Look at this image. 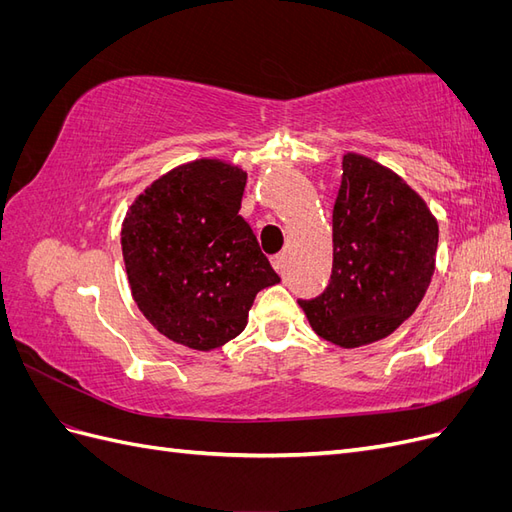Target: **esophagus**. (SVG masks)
Wrapping results in <instances>:
<instances>
[{
  "mask_svg": "<svg viewBox=\"0 0 512 512\" xmlns=\"http://www.w3.org/2000/svg\"><path fill=\"white\" fill-rule=\"evenodd\" d=\"M271 262H273V267H275L277 273H284V269H286V258H284V254H275V256L271 258Z\"/></svg>",
  "mask_w": 512,
  "mask_h": 512,
  "instance_id": "esophagus-1",
  "label": "esophagus"
}]
</instances>
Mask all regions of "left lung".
<instances>
[{
  "instance_id": "obj_1",
  "label": "left lung",
  "mask_w": 512,
  "mask_h": 512,
  "mask_svg": "<svg viewBox=\"0 0 512 512\" xmlns=\"http://www.w3.org/2000/svg\"><path fill=\"white\" fill-rule=\"evenodd\" d=\"M436 252L438 222L425 200L393 170L348 153L333 207L331 282L299 305L331 344L378 342L416 312Z\"/></svg>"
}]
</instances>
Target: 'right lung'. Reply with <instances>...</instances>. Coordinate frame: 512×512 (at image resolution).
<instances>
[{
  "mask_svg": "<svg viewBox=\"0 0 512 512\" xmlns=\"http://www.w3.org/2000/svg\"><path fill=\"white\" fill-rule=\"evenodd\" d=\"M245 183L239 166L196 160L153 181L123 220L132 297L177 344L224 346L245 329L256 294L280 282L239 215Z\"/></svg>",
  "mask_w": 512,
  "mask_h": 512,
  "instance_id": "add662e5",
  "label": "right lung"
}]
</instances>
